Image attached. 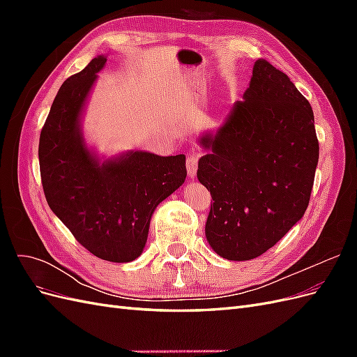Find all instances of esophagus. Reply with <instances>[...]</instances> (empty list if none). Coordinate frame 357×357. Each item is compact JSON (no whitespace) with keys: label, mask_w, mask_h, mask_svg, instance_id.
Here are the masks:
<instances>
[{"label":"esophagus","mask_w":357,"mask_h":357,"mask_svg":"<svg viewBox=\"0 0 357 357\" xmlns=\"http://www.w3.org/2000/svg\"><path fill=\"white\" fill-rule=\"evenodd\" d=\"M186 168H188L189 178H195L197 177V169H198V156L195 153H190L188 156Z\"/></svg>","instance_id":"34e87169"}]
</instances>
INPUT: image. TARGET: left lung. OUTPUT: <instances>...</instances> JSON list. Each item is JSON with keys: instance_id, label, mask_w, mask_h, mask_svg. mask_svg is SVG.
I'll return each instance as SVG.
<instances>
[{"instance_id": "obj_1", "label": "left lung", "mask_w": 357, "mask_h": 357, "mask_svg": "<svg viewBox=\"0 0 357 357\" xmlns=\"http://www.w3.org/2000/svg\"><path fill=\"white\" fill-rule=\"evenodd\" d=\"M198 180L213 198L205 236L228 261L265 253L304 215L319 162L314 114L287 75L265 59L225 123L205 132Z\"/></svg>"}]
</instances>
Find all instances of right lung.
Returning a JSON list of instances; mask_svg holds the SVG:
<instances>
[{"mask_svg": "<svg viewBox=\"0 0 357 357\" xmlns=\"http://www.w3.org/2000/svg\"><path fill=\"white\" fill-rule=\"evenodd\" d=\"M107 62L104 55L58 91L41 129L38 160L50 210L84 248L109 262L143 253L158 205L186 178V156L126 152L100 159L86 144L82 114Z\"/></svg>", "mask_w": 357, "mask_h": 357, "instance_id": "right-lung-1", "label": "right lung"}]
</instances>
